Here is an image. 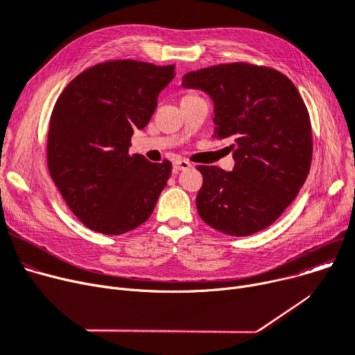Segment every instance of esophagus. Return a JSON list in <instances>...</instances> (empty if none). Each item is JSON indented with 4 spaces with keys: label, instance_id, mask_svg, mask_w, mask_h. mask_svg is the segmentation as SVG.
<instances>
[{
    "label": "esophagus",
    "instance_id": "1",
    "mask_svg": "<svg viewBox=\"0 0 355 355\" xmlns=\"http://www.w3.org/2000/svg\"><path fill=\"white\" fill-rule=\"evenodd\" d=\"M173 166H174L175 173H180V171H185V170H189V168H191V164L185 159H178L174 162Z\"/></svg>",
    "mask_w": 355,
    "mask_h": 355
}]
</instances>
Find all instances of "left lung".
Instances as JSON below:
<instances>
[{
  "mask_svg": "<svg viewBox=\"0 0 355 355\" xmlns=\"http://www.w3.org/2000/svg\"><path fill=\"white\" fill-rule=\"evenodd\" d=\"M181 85L213 99V137L230 141L234 158L233 171L197 166L200 217L237 237L269 227L309 174L312 129L300 92L281 71L243 62L190 71Z\"/></svg>",
  "mask_w": 355,
  "mask_h": 355,
  "instance_id": "obj_1",
  "label": "left lung"
}]
</instances>
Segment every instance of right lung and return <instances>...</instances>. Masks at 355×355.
<instances>
[{
  "instance_id": "right-lung-1",
  "label": "right lung",
  "mask_w": 355,
  "mask_h": 355,
  "mask_svg": "<svg viewBox=\"0 0 355 355\" xmlns=\"http://www.w3.org/2000/svg\"><path fill=\"white\" fill-rule=\"evenodd\" d=\"M175 66L115 60L74 78L55 102L47 138L49 173L86 227L118 236L153 214L171 162L129 154L130 137L157 107Z\"/></svg>"
}]
</instances>
